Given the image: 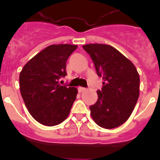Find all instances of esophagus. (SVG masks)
<instances>
[{
    "label": "esophagus",
    "mask_w": 160,
    "mask_h": 160,
    "mask_svg": "<svg viewBox=\"0 0 160 160\" xmlns=\"http://www.w3.org/2000/svg\"><path fill=\"white\" fill-rule=\"evenodd\" d=\"M87 90V89L86 88H84V87H78V92L79 93H82V92H83V91H85V90Z\"/></svg>",
    "instance_id": "esophagus-1"
}]
</instances>
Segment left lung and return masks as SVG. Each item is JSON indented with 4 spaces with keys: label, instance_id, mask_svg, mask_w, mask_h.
<instances>
[{
    "label": "left lung",
    "instance_id": "obj_1",
    "mask_svg": "<svg viewBox=\"0 0 160 160\" xmlns=\"http://www.w3.org/2000/svg\"><path fill=\"white\" fill-rule=\"evenodd\" d=\"M90 54L98 77L103 80L98 90V101L90 106V114L98 125L112 129L131 116L139 96V75L128 58L113 46L87 44L82 46Z\"/></svg>",
    "mask_w": 160,
    "mask_h": 160
}]
</instances>
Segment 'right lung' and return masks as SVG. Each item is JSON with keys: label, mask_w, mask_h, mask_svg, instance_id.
<instances>
[{"label": "right lung", "mask_w": 160, "mask_h": 160, "mask_svg": "<svg viewBox=\"0 0 160 160\" xmlns=\"http://www.w3.org/2000/svg\"><path fill=\"white\" fill-rule=\"evenodd\" d=\"M77 47L69 44L47 46L20 73V90L25 107L42 125H58L70 114L78 90L61 86L59 79L66 75V61Z\"/></svg>", "instance_id": "obj_1"}]
</instances>
